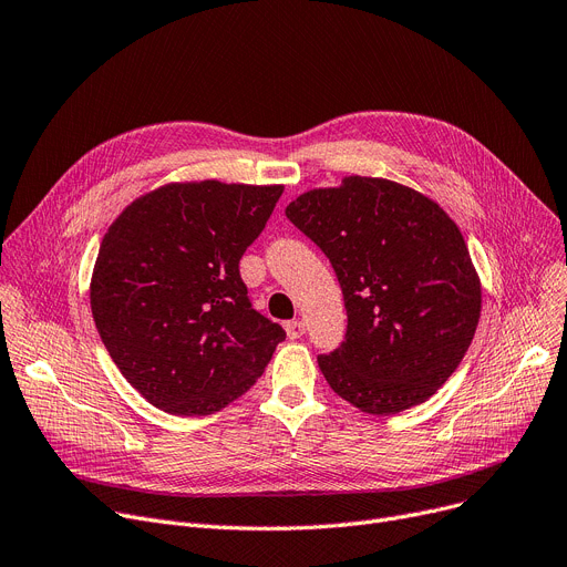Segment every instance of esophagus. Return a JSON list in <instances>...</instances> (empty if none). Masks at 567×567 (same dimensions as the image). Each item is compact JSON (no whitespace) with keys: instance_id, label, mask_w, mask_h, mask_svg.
<instances>
[{"instance_id":"obj_1","label":"esophagus","mask_w":567,"mask_h":567,"mask_svg":"<svg viewBox=\"0 0 567 567\" xmlns=\"http://www.w3.org/2000/svg\"><path fill=\"white\" fill-rule=\"evenodd\" d=\"M285 331L289 340H299L306 333V323L301 319H291L285 323Z\"/></svg>"}]
</instances>
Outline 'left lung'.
Listing matches in <instances>:
<instances>
[{"mask_svg":"<svg viewBox=\"0 0 567 567\" xmlns=\"http://www.w3.org/2000/svg\"><path fill=\"white\" fill-rule=\"evenodd\" d=\"M287 218L331 259L347 340L317 363L372 415L430 400L478 329L483 285L455 220L427 195L381 176H344L289 202Z\"/></svg>","mask_w":567,"mask_h":567,"instance_id":"8db88e82","label":"left lung"}]
</instances>
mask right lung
Instances as JSON below:
<instances>
[{
  "label": "right lung",
  "instance_id": "obj_1",
  "mask_svg": "<svg viewBox=\"0 0 567 567\" xmlns=\"http://www.w3.org/2000/svg\"><path fill=\"white\" fill-rule=\"evenodd\" d=\"M285 186L165 184L107 227L89 301L114 365L154 406L208 415L261 377L282 326L252 310L238 274Z\"/></svg>",
  "mask_w": 567,
  "mask_h": 567
}]
</instances>
